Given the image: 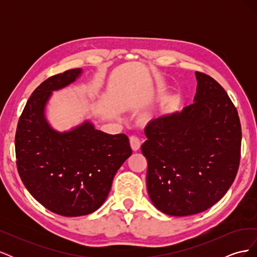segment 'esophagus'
<instances>
[{"label":"esophagus","mask_w":257,"mask_h":257,"mask_svg":"<svg viewBox=\"0 0 257 257\" xmlns=\"http://www.w3.org/2000/svg\"><path fill=\"white\" fill-rule=\"evenodd\" d=\"M130 144H131L132 149H133L134 151L139 150V148H141V141H139V138L135 135H132L130 137Z\"/></svg>","instance_id":"obj_1"}]
</instances>
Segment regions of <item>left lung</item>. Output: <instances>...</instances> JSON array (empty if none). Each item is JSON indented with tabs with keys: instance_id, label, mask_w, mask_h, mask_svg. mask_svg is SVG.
I'll return each instance as SVG.
<instances>
[{
	"instance_id": "8db88e82",
	"label": "left lung",
	"mask_w": 257,
	"mask_h": 257,
	"mask_svg": "<svg viewBox=\"0 0 257 257\" xmlns=\"http://www.w3.org/2000/svg\"><path fill=\"white\" fill-rule=\"evenodd\" d=\"M195 76L194 103L151 120L142 146L149 197L173 216L197 214L217 203L234 182L240 162L236 107L213 78Z\"/></svg>"
}]
</instances>
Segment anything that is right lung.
<instances>
[{"label":"right lung","instance_id":"add662e5","mask_svg":"<svg viewBox=\"0 0 257 257\" xmlns=\"http://www.w3.org/2000/svg\"><path fill=\"white\" fill-rule=\"evenodd\" d=\"M81 68L46 79L30 96L18 122L17 168L27 190L51 212L87 215L104 204L115 173L132 154L125 134L110 135L85 120L69 131L54 130L46 118L53 91L75 82Z\"/></svg>","mask_w":257,"mask_h":257}]
</instances>
